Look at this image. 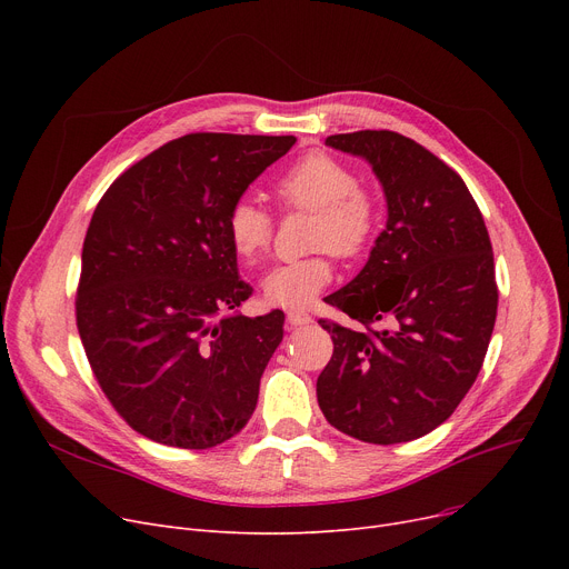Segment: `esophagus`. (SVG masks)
Segmentation results:
<instances>
[{"label":"esophagus","instance_id":"obj_1","mask_svg":"<svg viewBox=\"0 0 569 569\" xmlns=\"http://www.w3.org/2000/svg\"><path fill=\"white\" fill-rule=\"evenodd\" d=\"M309 322H311V316L307 311H300V309H292L286 316L288 330H295V327H302V325H309Z\"/></svg>","mask_w":569,"mask_h":569}]
</instances>
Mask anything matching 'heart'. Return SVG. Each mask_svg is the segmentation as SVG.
<instances>
[{
	"label": "heart",
	"instance_id": "1",
	"mask_svg": "<svg viewBox=\"0 0 569 569\" xmlns=\"http://www.w3.org/2000/svg\"><path fill=\"white\" fill-rule=\"evenodd\" d=\"M274 198L283 212L311 214L307 247L316 251L269 269L262 295L277 307H307L335 279L332 253L348 260L369 249L380 223L378 200L357 184L350 166L320 149L297 159L277 179ZM226 234L232 251L253 262L272 244L274 219L258 202L239 198L228 209Z\"/></svg>",
	"mask_w": 569,
	"mask_h": 569
}]
</instances>
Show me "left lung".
Wrapping results in <instances>:
<instances>
[{"label": "left lung", "instance_id": "1", "mask_svg": "<svg viewBox=\"0 0 569 569\" xmlns=\"http://www.w3.org/2000/svg\"><path fill=\"white\" fill-rule=\"evenodd\" d=\"M325 142L371 163L387 226L362 272L325 300L360 327L318 320L335 341L318 403L357 440L408 442L440 427L482 369L498 313L491 239L459 172L420 142L385 129Z\"/></svg>", "mask_w": 569, "mask_h": 569}]
</instances>
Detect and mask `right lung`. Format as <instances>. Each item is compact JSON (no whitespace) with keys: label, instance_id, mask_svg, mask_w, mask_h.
<instances>
[{"label":"right lung","instance_id":"obj_1","mask_svg":"<svg viewBox=\"0 0 569 569\" xmlns=\"http://www.w3.org/2000/svg\"><path fill=\"white\" fill-rule=\"evenodd\" d=\"M295 136L189 133L119 174L82 244L76 322L106 399L140 436L209 450L242 431L283 339L249 300L228 209Z\"/></svg>","mask_w":569,"mask_h":569}]
</instances>
